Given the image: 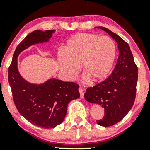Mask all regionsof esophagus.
Returning a JSON list of instances; mask_svg holds the SVG:
<instances>
[{
    "instance_id": "esophagus-1",
    "label": "esophagus",
    "mask_w": 150,
    "mask_h": 150,
    "mask_svg": "<svg viewBox=\"0 0 150 150\" xmlns=\"http://www.w3.org/2000/svg\"><path fill=\"white\" fill-rule=\"evenodd\" d=\"M79 92H80V98L81 99H83L84 94H85V92H84V90L82 89V88L81 87L79 88Z\"/></svg>"
}]
</instances>
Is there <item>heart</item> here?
<instances>
[{
	"mask_svg": "<svg viewBox=\"0 0 150 150\" xmlns=\"http://www.w3.org/2000/svg\"><path fill=\"white\" fill-rule=\"evenodd\" d=\"M116 47L112 39L90 33H79L65 42L58 55V63L65 78L72 80L82 65L85 78L93 82L104 79L111 72Z\"/></svg>",
	"mask_w": 150,
	"mask_h": 150,
	"instance_id": "1",
	"label": "heart"
}]
</instances>
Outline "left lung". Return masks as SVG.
<instances>
[{
  "label": "left lung",
  "instance_id": "obj_1",
  "mask_svg": "<svg viewBox=\"0 0 150 150\" xmlns=\"http://www.w3.org/2000/svg\"><path fill=\"white\" fill-rule=\"evenodd\" d=\"M97 28L105 31L116 41L119 55L111 75L93 87H88L85 98L88 102L97 104L104 108V118L97 120V123L101 126L108 127L120 121L133 106L137 82V67L128 43L107 28Z\"/></svg>",
  "mask_w": 150,
  "mask_h": 150
}]
</instances>
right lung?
Listing matches in <instances>:
<instances>
[{
	"label": "right lung",
	"instance_id": "add662e5",
	"mask_svg": "<svg viewBox=\"0 0 150 150\" xmlns=\"http://www.w3.org/2000/svg\"><path fill=\"white\" fill-rule=\"evenodd\" d=\"M54 32V30H35L29 34L17 46L8 68V82L17 109L31 123L47 129L63 121L68 103L80 97L79 85L56 78L42 84L30 83L19 73L18 58L32 45L49 42Z\"/></svg>",
	"mask_w": 150,
	"mask_h": 150
}]
</instances>
